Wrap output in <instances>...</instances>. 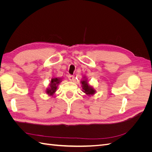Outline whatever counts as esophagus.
<instances>
[{"mask_svg": "<svg viewBox=\"0 0 152 152\" xmlns=\"http://www.w3.org/2000/svg\"><path fill=\"white\" fill-rule=\"evenodd\" d=\"M67 77H68V79L70 80V81H73V80H74V76H73V75H68Z\"/></svg>", "mask_w": 152, "mask_h": 152, "instance_id": "34e87169", "label": "esophagus"}]
</instances>
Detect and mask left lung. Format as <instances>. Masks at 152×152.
Returning <instances> with one entry per match:
<instances>
[{"instance_id": "left-lung-1", "label": "left lung", "mask_w": 152, "mask_h": 152, "mask_svg": "<svg viewBox=\"0 0 152 152\" xmlns=\"http://www.w3.org/2000/svg\"><path fill=\"white\" fill-rule=\"evenodd\" d=\"M81 83L82 85V89H83V92L87 95L90 96V95H93L96 92L95 90L91 86H89L88 85V82H87L86 79L82 80Z\"/></svg>"}]
</instances>
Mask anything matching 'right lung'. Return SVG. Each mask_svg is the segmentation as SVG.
<instances>
[{"label":"right lung","instance_id":"1","mask_svg":"<svg viewBox=\"0 0 152 152\" xmlns=\"http://www.w3.org/2000/svg\"><path fill=\"white\" fill-rule=\"evenodd\" d=\"M60 82L61 79L59 78H54V79H52L51 81H50V87H49L46 90V93L50 96L53 95V94L56 91L57 86L59 84Z\"/></svg>","mask_w":152,"mask_h":152}]
</instances>
